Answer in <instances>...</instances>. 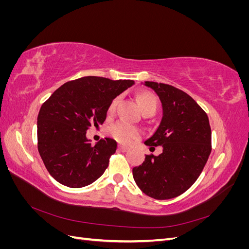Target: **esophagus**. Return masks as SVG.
Listing matches in <instances>:
<instances>
[{"instance_id": "obj_1", "label": "esophagus", "mask_w": 249, "mask_h": 249, "mask_svg": "<svg viewBox=\"0 0 249 249\" xmlns=\"http://www.w3.org/2000/svg\"><path fill=\"white\" fill-rule=\"evenodd\" d=\"M118 149L120 150V152H123V153H126V152H129V147H126V146H124V145H122V144H118Z\"/></svg>"}]
</instances>
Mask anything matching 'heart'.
<instances>
[{"mask_svg":"<svg viewBox=\"0 0 249 249\" xmlns=\"http://www.w3.org/2000/svg\"><path fill=\"white\" fill-rule=\"evenodd\" d=\"M137 103L139 105V108L142 111L143 115H154L157 108H158V101L157 97L150 92L143 91L137 95ZM117 105V99L113 100L108 108V113L112 114L115 110ZM109 136L113 139H115L117 142L123 143V144H129L133 140L140 137L141 131L139 127L134 126L130 124L124 122H117L116 124H112L108 129Z\"/></svg>","mask_w":249,"mask_h":249,"instance_id":"1","label":"heart"}]
</instances>
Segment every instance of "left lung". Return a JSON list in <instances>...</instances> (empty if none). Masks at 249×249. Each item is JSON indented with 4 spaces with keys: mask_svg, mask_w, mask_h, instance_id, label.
I'll return each mask as SVG.
<instances>
[{
    "mask_svg": "<svg viewBox=\"0 0 249 249\" xmlns=\"http://www.w3.org/2000/svg\"><path fill=\"white\" fill-rule=\"evenodd\" d=\"M152 88L162 104L159 126L144 143L161 145L159 156H146L133 168V178L147 196L169 199L184 193L194 184L211 153L209 118L190 95L163 83L141 82Z\"/></svg>",
    "mask_w": 249,
    "mask_h": 249,
    "instance_id": "obj_1",
    "label": "left lung"
}]
</instances>
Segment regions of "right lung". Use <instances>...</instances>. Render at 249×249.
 Here are the masks:
<instances>
[{"instance_id": "1", "label": "right lung", "mask_w": 249, "mask_h": 249, "mask_svg": "<svg viewBox=\"0 0 249 249\" xmlns=\"http://www.w3.org/2000/svg\"><path fill=\"white\" fill-rule=\"evenodd\" d=\"M134 84L132 80L83 77L64 83L43 103L37 117L38 152L57 182L81 188L105 172L117 143L106 137L91 145L86 131L103 124L111 102Z\"/></svg>"}]
</instances>
